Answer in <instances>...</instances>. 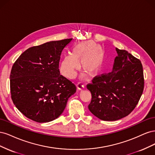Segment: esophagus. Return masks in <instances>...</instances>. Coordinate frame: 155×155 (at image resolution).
<instances>
[{"instance_id":"1","label":"esophagus","mask_w":155,"mask_h":155,"mask_svg":"<svg viewBox=\"0 0 155 155\" xmlns=\"http://www.w3.org/2000/svg\"><path fill=\"white\" fill-rule=\"evenodd\" d=\"M76 85H77V88L79 89V90H82L83 88H84V85L81 82L78 83Z\"/></svg>"}]
</instances>
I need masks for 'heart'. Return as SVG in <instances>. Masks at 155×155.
Returning a JSON list of instances; mask_svg holds the SVG:
<instances>
[{
  "mask_svg": "<svg viewBox=\"0 0 155 155\" xmlns=\"http://www.w3.org/2000/svg\"><path fill=\"white\" fill-rule=\"evenodd\" d=\"M104 59V51L92 41L77 43L71 50V54L65 55L61 63L62 74L69 79L76 77L81 61V67L91 76L99 71Z\"/></svg>",
  "mask_w": 155,
  "mask_h": 155,
  "instance_id": "b5f03b06",
  "label": "heart"
}]
</instances>
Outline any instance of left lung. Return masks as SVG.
Segmentation results:
<instances>
[{"label": "left lung", "instance_id": "left-lung-1", "mask_svg": "<svg viewBox=\"0 0 155 155\" xmlns=\"http://www.w3.org/2000/svg\"><path fill=\"white\" fill-rule=\"evenodd\" d=\"M118 54L111 72L93 78L87 85L92 94L88 109L97 118L115 121L129 115L138 104L144 88L140 61L125 50Z\"/></svg>", "mask_w": 155, "mask_h": 155}]
</instances>
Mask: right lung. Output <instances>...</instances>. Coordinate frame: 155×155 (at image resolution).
<instances>
[{
    "label": "right lung",
    "mask_w": 155,
    "mask_h": 155,
    "mask_svg": "<svg viewBox=\"0 0 155 155\" xmlns=\"http://www.w3.org/2000/svg\"><path fill=\"white\" fill-rule=\"evenodd\" d=\"M72 39L50 41L29 48L14 63L10 92L14 105L28 118L39 123L61 114L76 87L60 75L59 63L64 48Z\"/></svg>",
    "instance_id": "add662e5"
}]
</instances>
